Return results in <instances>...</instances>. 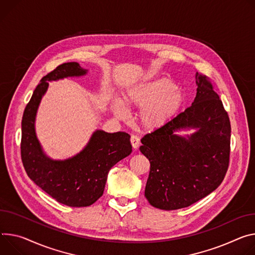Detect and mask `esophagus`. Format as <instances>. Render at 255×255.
<instances>
[{"label": "esophagus", "mask_w": 255, "mask_h": 255, "mask_svg": "<svg viewBox=\"0 0 255 255\" xmlns=\"http://www.w3.org/2000/svg\"><path fill=\"white\" fill-rule=\"evenodd\" d=\"M130 141H131V144H132V146L134 147V148H137L138 146H139V143H140V139H139V137H138L137 135H131V137H130Z\"/></svg>", "instance_id": "34e87169"}]
</instances>
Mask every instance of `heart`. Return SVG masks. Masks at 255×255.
Segmentation results:
<instances>
[{
	"instance_id": "1",
	"label": "heart",
	"mask_w": 255,
	"mask_h": 255,
	"mask_svg": "<svg viewBox=\"0 0 255 255\" xmlns=\"http://www.w3.org/2000/svg\"><path fill=\"white\" fill-rule=\"evenodd\" d=\"M182 92L166 78L145 81L132 88L125 98L127 106L143 107L140 120L145 127L156 128L170 121L182 104ZM115 112L123 116L124 112L119 105L114 106Z\"/></svg>"
}]
</instances>
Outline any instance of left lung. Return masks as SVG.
Here are the masks:
<instances>
[{"label":"left lung","mask_w":255,"mask_h":255,"mask_svg":"<svg viewBox=\"0 0 255 255\" xmlns=\"http://www.w3.org/2000/svg\"><path fill=\"white\" fill-rule=\"evenodd\" d=\"M192 105L141 139L140 151L150 171L144 195L156 208L187 207L216 190L230 163L231 124L227 111L206 75L196 74ZM196 128L187 138L178 129Z\"/></svg>","instance_id":"left-lung-1"}]
</instances>
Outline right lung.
Returning a JSON list of instances; mask_svg holds the SVG:
<instances>
[{"mask_svg":"<svg viewBox=\"0 0 255 255\" xmlns=\"http://www.w3.org/2000/svg\"><path fill=\"white\" fill-rule=\"evenodd\" d=\"M86 72L78 63L69 62L43 76L33 91L21 122V159L28 177L58 202L73 207L95 203L104 193L111 168L132 151L128 133L97 130L85 148L71 158L53 160L43 153L35 135L34 120L49 81L81 76Z\"/></svg>","mask_w":255,"mask_h":255,"instance_id":"add662e5","label":"right lung"}]
</instances>
